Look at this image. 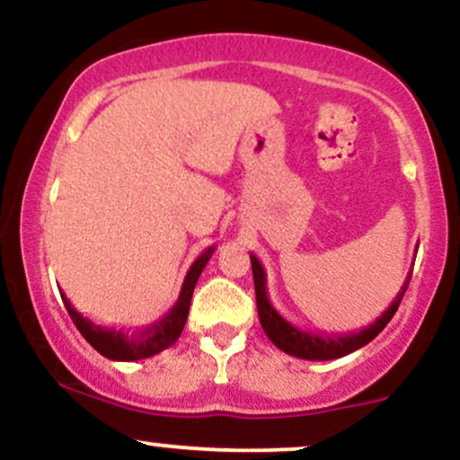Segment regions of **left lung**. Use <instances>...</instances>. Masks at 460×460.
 I'll return each instance as SVG.
<instances>
[{
  "label": "left lung",
  "instance_id": "obj_1",
  "mask_svg": "<svg viewBox=\"0 0 460 460\" xmlns=\"http://www.w3.org/2000/svg\"><path fill=\"white\" fill-rule=\"evenodd\" d=\"M251 266H252V279H255V296H257V314H260V322L266 331L268 340L272 341L279 350L288 352V355L307 358V361H331V358H340L350 355V352L358 350L374 337L381 332L387 322L394 318V314L398 311L400 300H402L406 288H409L411 272L406 277L402 288H400L398 296L394 298V303L385 309V314L378 318L374 324H369L367 329L358 332H348V335H322V332H311L307 329H300V326L292 324L289 320H285L277 309L272 307L270 298H268L266 289V270H263L261 261L255 255H251Z\"/></svg>",
  "mask_w": 460,
  "mask_h": 460
}]
</instances>
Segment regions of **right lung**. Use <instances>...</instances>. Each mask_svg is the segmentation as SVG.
<instances>
[{"label":"right lung","instance_id":"1","mask_svg":"<svg viewBox=\"0 0 460 460\" xmlns=\"http://www.w3.org/2000/svg\"><path fill=\"white\" fill-rule=\"evenodd\" d=\"M214 246H209L208 251L200 252L194 260L192 266L183 279L181 292L175 307L168 311L157 324L146 326L142 331H123L116 329V326H102L97 322L84 318L79 311L68 303V298L62 294V303L71 315V320L75 322L77 331L82 332L84 340L91 344L99 355L112 358V361H140V358H149L157 352L166 350L168 346H172L181 335L183 326H186L188 314H190V300H192L194 285H197L200 272H203L205 263L212 257Z\"/></svg>","mask_w":460,"mask_h":460}]
</instances>
